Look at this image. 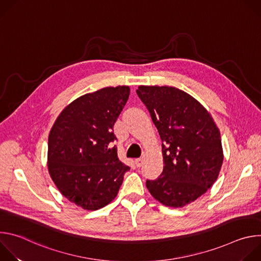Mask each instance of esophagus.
<instances>
[{
  "label": "esophagus",
  "instance_id": "esophagus-1",
  "mask_svg": "<svg viewBox=\"0 0 261 261\" xmlns=\"http://www.w3.org/2000/svg\"><path fill=\"white\" fill-rule=\"evenodd\" d=\"M145 161V157L144 156H142V157H140V158H138V159H135V164H136V166L137 167H140L142 164H143V162Z\"/></svg>",
  "mask_w": 261,
  "mask_h": 261
}]
</instances>
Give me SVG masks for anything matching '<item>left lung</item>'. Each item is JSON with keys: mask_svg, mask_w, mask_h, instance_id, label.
I'll use <instances>...</instances> for the list:
<instances>
[{"mask_svg": "<svg viewBox=\"0 0 261 261\" xmlns=\"http://www.w3.org/2000/svg\"><path fill=\"white\" fill-rule=\"evenodd\" d=\"M158 129L163 171L146 180L160 203L182 207L204 194L217 180L224 159L220 130L207 109L174 87L139 86L136 91Z\"/></svg>", "mask_w": 261, "mask_h": 261, "instance_id": "1", "label": "left lung"}]
</instances>
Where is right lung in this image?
Instances as JSON below:
<instances>
[{"mask_svg": "<svg viewBox=\"0 0 261 261\" xmlns=\"http://www.w3.org/2000/svg\"><path fill=\"white\" fill-rule=\"evenodd\" d=\"M130 95L128 86L83 95L58 116L48 135L47 167L59 191L87 211L113 201L130 168L120 161L114 126Z\"/></svg>", "mask_w": 261, "mask_h": 261, "instance_id": "right-lung-1", "label": "right lung"}]
</instances>
